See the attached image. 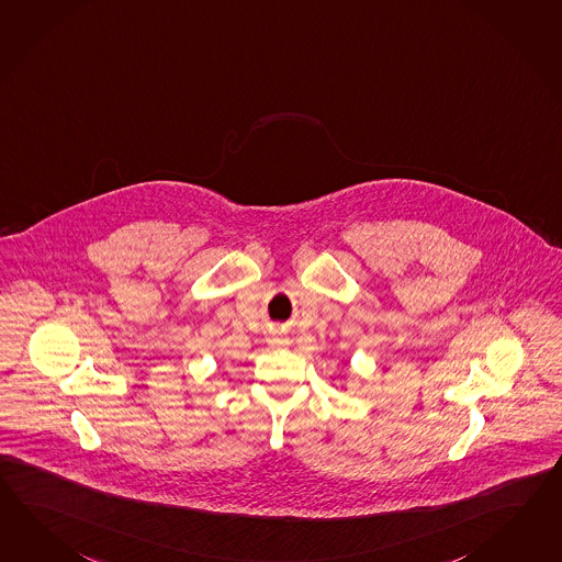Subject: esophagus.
Returning <instances> with one entry per match:
<instances>
[{
  "mask_svg": "<svg viewBox=\"0 0 562 562\" xmlns=\"http://www.w3.org/2000/svg\"><path fill=\"white\" fill-rule=\"evenodd\" d=\"M268 342L274 345V347H286V345H290V338L286 335H282V333H276V335L268 338Z\"/></svg>",
  "mask_w": 562,
  "mask_h": 562,
  "instance_id": "34e87169",
  "label": "esophagus"
}]
</instances>
